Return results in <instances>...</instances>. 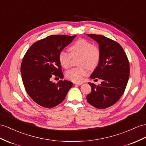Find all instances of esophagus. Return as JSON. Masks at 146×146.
<instances>
[{
    "label": "esophagus",
    "mask_w": 146,
    "mask_h": 146,
    "mask_svg": "<svg viewBox=\"0 0 146 146\" xmlns=\"http://www.w3.org/2000/svg\"><path fill=\"white\" fill-rule=\"evenodd\" d=\"M74 84H77L78 86H81L82 84H83V83H82V82H78V83H74Z\"/></svg>",
    "instance_id": "esophagus-1"
}]
</instances>
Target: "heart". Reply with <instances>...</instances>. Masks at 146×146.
<instances>
[{"instance_id":"b5f03b06","label":"heart","mask_w":146,"mask_h":146,"mask_svg":"<svg viewBox=\"0 0 146 146\" xmlns=\"http://www.w3.org/2000/svg\"><path fill=\"white\" fill-rule=\"evenodd\" d=\"M70 54L65 50H62L58 54V60L63 68H68L72 57L80 56L78 64L81 66L73 68L66 73L68 80L74 82H80L83 77L88 73V68L93 69L98 66L100 58L99 48L86 39L76 40L70 47Z\"/></svg>"}]
</instances>
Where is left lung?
<instances>
[{
	"mask_svg": "<svg viewBox=\"0 0 146 146\" xmlns=\"http://www.w3.org/2000/svg\"><path fill=\"white\" fill-rule=\"evenodd\" d=\"M87 36L98 43L100 52L98 66L90 78L102 80L98 86L89 83L91 92L87 95V101L97 109H106L117 102L124 92L129 77V63L118 42L102 35Z\"/></svg>",
	"mask_w": 146,
	"mask_h": 146,
	"instance_id": "1",
	"label": "left lung"
}]
</instances>
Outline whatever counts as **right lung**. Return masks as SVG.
I'll use <instances>...</instances> for the list:
<instances>
[{
  "label": "right lung",
  "instance_id": "right-lung-1",
  "mask_svg": "<svg viewBox=\"0 0 146 146\" xmlns=\"http://www.w3.org/2000/svg\"><path fill=\"white\" fill-rule=\"evenodd\" d=\"M76 36H48L35 42L25 54L21 65L22 80L28 95L38 105L46 108L58 105L73 86L70 81L55 83L50 79L63 78L58 54Z\"/></svg>",
  "mask_w": 146,
  "mask_h": 146
}]
</instances>
